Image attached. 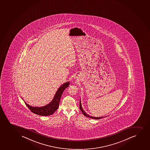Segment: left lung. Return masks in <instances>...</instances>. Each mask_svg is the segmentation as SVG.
<instances>
[{
  "instance_id": "obj_1",
  "label": "left lung",
  "mask_w": 150,
  "mask_h": 150,
  "mask_svg": "<svg viewBox=\"0 0 150 150\" xmlns=\"http://www.w3.org/2000/svg\"><path fill=\"white\" fill-rule=\"evenodd\" d=\"M80 109L81 110V111H82V113L84 115V116H86L87 117H90V118H93V119H95V120H99V119H100V118H102V117H93V116H90V115H89L88 114H87L85 112L84 110H83V108L82 107L81 100H80Z\"/></svg>"
}]
</instances>
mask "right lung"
Wrapping results in <instances>:
<instances>
[{
	"label": "right lung",
	"mask_w": 150,
	"mask_h": 150,
	"mask_svg": "<svg viewBox=\"0 0 150 150\" xmlns=\"http://www.w3.org/2000/svg\"><path fill=\"white\" fill-rule=\"evenodd\" d=\"M69 84L70 82H67L64 83L62 86H61L56 92L55 96L51 102L46 105L42 107H33L27 104L26 102H25V104H26V105L30 109L32 112L34 113L36 115L42 116H48L53 115L58 108L60 99L62 93H63L64 91L66 88L68 87Z\"/></svg>",
	"instance_id": "1"
}]
</instances>
